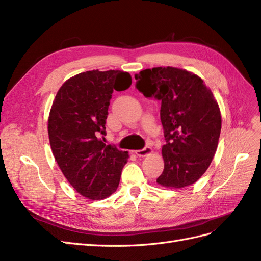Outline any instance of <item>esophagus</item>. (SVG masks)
<instances>
[{"instance_id": "esophagus-1", "label": "esophagus", "mask_w": 261, "mask_h": 261, "mask_svg": "<svg viewBox=\"0 0 261 261\" xmlns=\"http://www.w3.org/2000/svg\"><path fill=\"white\" fill-rule=\"evenodd\" d=\"M152 152H153V150H152V148H150V147H146L144 149L136 150V151H135L136 155H138V156H147L149 154H151Z\"/></svg>"}]
</instances>
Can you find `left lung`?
I'll return each instance as SVG.
<instances>
[{
  "instance_id": "obj_1",
  "label": "left lung",
  "mask_w": 261,
  "mask_h": 261,
  "mask_svg": "<svg viewBox=\"0 0 261 261\" xmlns=\"http://www.w3.org/2000/svg\"><path fill=\"white\" fill-rule=\"evenodd\" d=\"M137 89L161 101L160 117L167 144L164 170L156 183L183 188L198 180L217 151L221 113L211 90L196 74L177 67H153L135 75Z\"/></svg>"
}]
</instances>
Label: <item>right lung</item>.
Masks as SVG:
<instances>
[{
  "instance_id": "1",
  "label": "right lung",
  "mask_w": 261,
  "mask_h": 261,
  "mask_svg": "<svg viewBox=\"0 0 261 261\" xmlns=\"http://www.w3.org/2000/svg\"><path fill=\"white\" fill-rule=\"evenodd\" d=\"M132 77L122 70H88L70 77L55 96L48 120L55 161L77 193L91 200L111 196L128 152L106 145V120L113 90L123 91Z\"/></svg>"
}]
</instances>
